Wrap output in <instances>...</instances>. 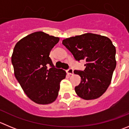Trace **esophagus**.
<instances>
[{"instance_id": "esophagus-1", "label": "esophagus", "mask_w": 129, "mask_h": 129, "mask_svg": "<svg viewBox=\"0 0 129 129\" xmlns=\"http://www.w3.org/2000/svg\"><path fill=\"white\" fill-rule=\"evenodd\" d=\"M67 73L68 74H70V75H73V74H74V70H73V69L70 68L67 71Z\"/></svg>"}]
</instances>
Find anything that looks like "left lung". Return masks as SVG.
I'll return each instance as SVG.
<instances>
[{
	"label": "left lung",
	"instance_id": "1",
	"mask_svg": "<svg viewBox=\"0 0 129 129\" xmlns=\"http://www.w3.org/2000/svg\"><path fill=\"white\" fill-rule=\"evenodd\" d=\"M62 44L76 60H86L83 71H74L81 77V83L75 87L78 96L85 100L101 97L110 85L116 66V48L110 39L86 33L66 38L62 41Z\"/></svg>",
	"mask_w": 129,
	"mask_h": 129
}]
</instances>
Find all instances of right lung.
Wrapping results in <instances>:
<instances>
[{"label": "right lung", "mask_w": 129, "mask_h": 129, "mask_svg": "<svg viewBox=\"0 0 129 129\" xmlns=\"http://www.w3.org/2000/svg\"><path fill=\"white\" fill-rule=\"evenodd\" d=\"M60 38L36 32L20 39L13 50L11 62L16 78L27 97L38 104L56 99L60 83L66 72L54 67L50 53ZM50 64L52 67L47 69Z\"/></svg>", "instance_id": "add662e5"}]
</instances>
